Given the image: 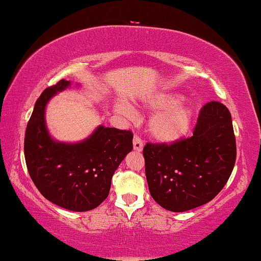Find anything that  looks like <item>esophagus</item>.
I'll return each instance as SVG.
<instances>
[{
    "mask_svg": "<svg viewBox=\"0 0 261 261\" xmlns=\"http://www.w3.org/2000/svg\"><path fill=\"white\" fill-rule=\"evenodd\" d=\"M133 147H134V150L142 151L143 142H142V140H141L140 136H138V135L134 136V139H133Z\"/></svg>",
    "mask_w": 261,
    "mask_h": 261,
    "instance_id": "obj_1",
    "label": "esophagus"
}]
</instances>
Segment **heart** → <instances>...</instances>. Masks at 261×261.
<instances>
[{"label":"heart","instance_id":"b5f03b06","mask_svg":"<svg viewBox=\"0 0 261 261\" xmlns=\"http://www.w3.org/2000/svg\"><path fill=\"white\" fill-rule=\"evenodd\" d=\"M180 100L181 96L173 91L157 92L147 99L148 108L157 111L149 121V133L159 142H176L189 130L193 108Z\"/></svg>","mask_w":261,"mask_h":261}]
</instances>
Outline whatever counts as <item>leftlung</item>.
Returning a JSON list of instances; mask_svg holds the SVG:
<instances>
[{
  "mask_svg": "<svg viewBox=\"0 0 261 261\" xmlns=\"http://www.w3.org/2000/svg\"><path fill=\"white\" fill-rule=\"evenodd\" d=\"M146 177L152 199L170 212L202 206L223 189L236 162L231 114L220 101L200 110L193 136L172 143H147Z\"/></svg>",
  "mask_w": 261,
  "mask_h": 261,
  "instance_id": "8db88e82",
  "label": "left lung"
}]
</instances>
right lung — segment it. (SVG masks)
Here are the masks:
<instances>
[{"label":"right lung","mask_w":261,"mask_h":261,"mask_svg":"<svg viewBox=\"0 0 261 261\" xmlns=\"http://www.w3.org/2000/svg\"><path fill=\"white\" fill-rule=\"evenodd\" d=\"M70 85L60 80L46 88L34 105L24 139L28 171L38 191L59 207L88 212L108 198L119 164L133 149V133L99 126L80 143L54 141L45 123V108Z\"/></svg>","instance_id":"add662e5"}]
</instances>
